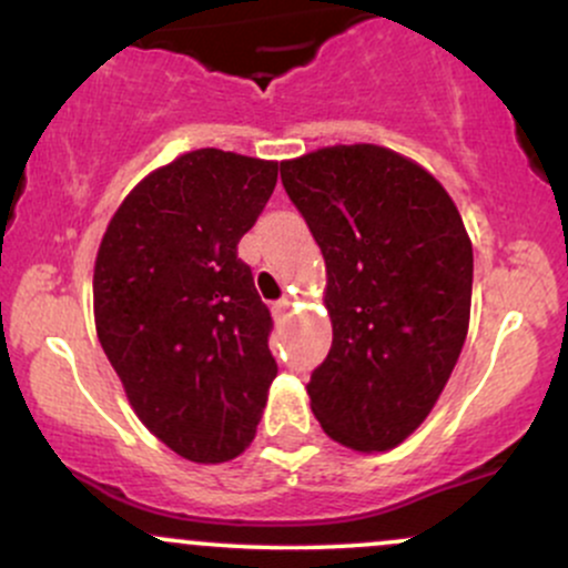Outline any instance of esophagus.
Wrapping results in <instances>:
<instances>
[{"mask_svg":"<svg viewBox=\"0 0 568 568\" xmlns=\"http://www.w3.org/2000/svg\"><path fill=\"white\" fill-rule=\"evenodd\" d=\"M272 312H275L277 321H283V317L291 312V302L288 298H280V302H275V306H272Z\"/></svg>","mask_w":568,"mask_h":568,"instance_id":"esophagus-1","label":"esophagus"}]
</instances>
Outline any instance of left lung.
Returning a JSON list of instances; mask_svg holds the SVG:
<instances>
[{"label":"left lung","instance_id":"8db88e82","mask_svg":"<svg viewBox=\"0 0 568 568\" xmlns=\"http://www.w3.org/2000/svg\"><path fill=\"white\" fill-rule=\"evenodd\" d=\"M325 258L328 357L312 414L352 452H389L427 419L470 325L473 243L433 173L376 143L280 162Z\"/></svg>","mask_w":568,"mask_h":568}]
</instances>
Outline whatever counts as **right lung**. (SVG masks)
Wrapping results in <instances>:
<instances>
[{
    "instance_id": "right-lung-1",
    "label": "right lung",
    "mask_w": 568,
    "mask_h": 568,
    "mask_svg": "<svg viewBox=\"0 0 568 568\" xmlns=\"http://www.w3.org/2000/svg\"><path fill=\"white\" fill-rule=\"evenodd\" d=\"M277 162L197 149L133 186L93 270L98 342L135 416L197 465L251 446L277 376L272 317L237 258Z\"/></svg>"
}]
</instances>
